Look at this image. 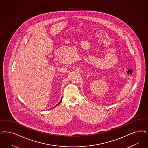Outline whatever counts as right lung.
I'll use <instances>...</instances> for the list:
<instances>
[{
    "mask_svg": "<svg viewBox=\"0 0 148 148\" xmlns=\"http://www.w3.org/2000/svg\"><path fill=\"white\" fill-rule=\"evenodd\" d=\"M61 101H62V99H61V101H60V102H59V103H58V104H57V105H56V106H55V107H56V106H58V105H59V104H60V103H61Z\"/></svg>",
    "mask_w": 148,
    "mask_h": 148,
    "instance_id": "obj_1",
    "label": "right lung"
}]
</instances>
